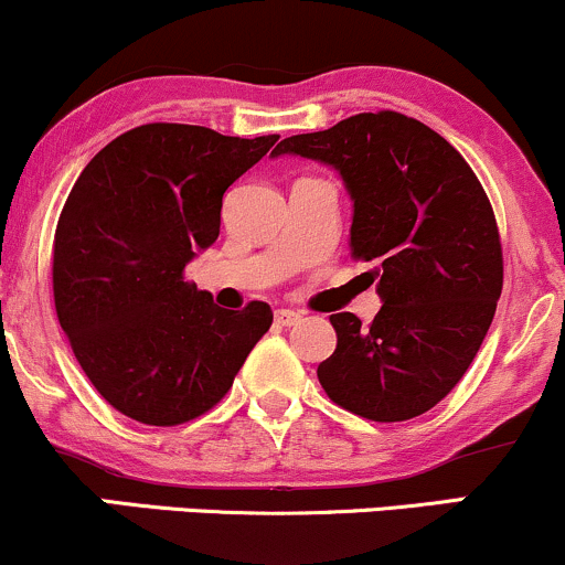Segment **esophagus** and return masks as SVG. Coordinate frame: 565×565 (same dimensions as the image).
I'll return each instance as SVG.
<instances>
[{
  "mask_svg": "<svg viewBox=\"0 0 565 565\" xmlns=\"http://www.w3.org/2000/svg\"><path fill=\"white\" fill-rule=\"evenodd\" d=\"M302 321L300 310H291V308H281L276 310V323L278 327H297Z\"/></svg>",
  "mask_w": 565,
  "mask_h": 565,
  "instance_id": "1",
  "label": "esophagus"
}]
</instances>
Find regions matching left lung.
I'll return each mask as SVG.
<instances>
[{"label":"left lung","mask_w":565,"mask_h":565,"mask_svg":"<svg viewBox=\"0 0 565 565\" xmlns=\"http://www.w3.org/2000/svg\"><path fill=\"white\" fill-rule=\"evenodd\" d=\"M334 167L353 199L350 255L374 263L380 313L329 316L337 348L319 382L337 406L404 423L433 408L476 359L502 295L494 210L462 153L398 111L291 135L274 157Z\"/></svg>","instance_id":"1"}]
</instances>
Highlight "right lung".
<instances>
[{"label": "right lung", "mask_w": 565, "mask_h": 565, "mask_svg": "<svg viewBox=\"0 0 565 565\" xmlns=\"http://www.w3.org/2000/svg\"><path fill=\"white\" fill-rule=\"evenodd\" d=\"M278 135L142 125L84 167L55 228V310L95 391L129 419L172 427L231 391L274 323L268 302L225 310L185 281L220 236L223 193Z\"/></svg>", "instance_id": "right-lung-1"}]
</instances>
